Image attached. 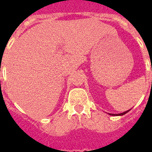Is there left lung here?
Masks as SVG:
<instances>
[{"label": "left lung", "mask_w": 152, "mask_h": 152, "mask_svg": "<svg viewBox=\"0 0 152 152\" xmlns=\"http://www.w3.org/2000/svg\"><path fill=\"white\" fill-rule=\"evenodd\" d=\"M129 111H127V112H123V113H121V114H117V115H115V114H110V115H124V114H125V113H127V112H129Z\"/></svg>", "instance_id": "8db88e82"}]
</instances>
